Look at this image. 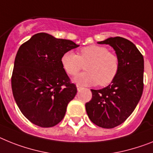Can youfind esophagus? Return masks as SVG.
<instances>
[{
  "label": "esophagus",
  "instance_id": "obj_1",
  "mask_svg": "<svg viewBox=\"0 0 153 153\" xmlns=\"http://www.w3.org/2000/svg\"><path fill=\"white\" fill-rule=\"evenodd\" d=\"M76 87H77V89H78V90H79V91L81 90V89L82 88V87L81 86V85H77Z\"/></svg>",
  "mask_w": 153,
  "mask_h": 153
}]
</instances>
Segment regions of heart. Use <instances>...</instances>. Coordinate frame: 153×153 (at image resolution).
<instances>
[{"mask_svg":"<svg viewBox=\"0 0 153 153\" xmlns=\"http://www.w3.org/2000/svg\"><path fill=\"white\" fill-rule=\"evenodd\" d=\"M61 64L67 73L74 75L86 65L85 70L74 78L77 83L85 85L98 84L106 86L112 82L119 70V58L106 47L90 45L81 48L75 54L71 51L64 53Z\"/></svg>","mask_w":153,"mask_h":153,"instance_id":"1","label":"heart"}]
</instances>
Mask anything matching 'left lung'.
I'll use <instances>...</instances> for the list:
<instances>
[{
  "instance_id": "obj_1",
  "label": "left lung",
  "mask_w": 153,
  "mask_h": 153,
  "mask_svg": "<svg viewBox=\"0 0 153 153\" xmlns=\"http://www.w3.org/2000/svg\"><path fill=\"white\" fill-rule=\"evenodd\" d=\"M100 44L110 45L119 58V70L111 84L91 89L85 110L93 124L113 128L124 122L135 109L143 92L144 58L134 43L122 37H110Z\"/></svg>"
}]
</instances>
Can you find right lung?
I'll return each mask as SVG.
<instances>
[{
    "mask_svg": "<svg viewBox=\"0 0 153 153\" xmlns=\"http://www.w3.org/2000/svg\"><path fill=\"white\" fill-rule=\"evenodd\" d=\"M79 46L71 40L40 33L19 47L11 88L19 110L33 124L51 128L65 117L77 88L63 68L61 57Z\"/></svg>",
    "mask_w": 153,
    "mask_h": 153,
    "instance_id": "obj_1",
    "label": "right lung"
}]
</instances>
